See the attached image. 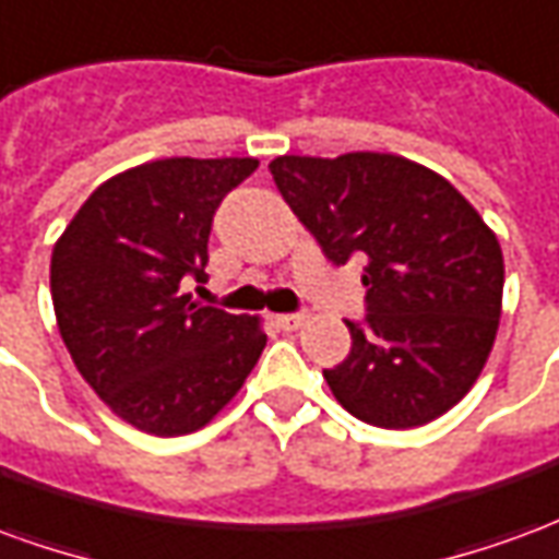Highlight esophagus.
I'll return each mask as SVG.
<instances>
[{
	"label": "esophagus",
	"instance_id": "obj_1",
	"mask_svg": "<svg viewBox=\"0 0 559 559\" xmlns=\"http://www.w3.org/2000/svg\"><path fill=\"white\" fill-rule=\"evenodd\" d=\"M275 320H278V326L284 332H296V329H302L308 323V314H278Z\"/></svg>",
	"mask_w": 559,
	"mask_h": 559
}]
</instances>
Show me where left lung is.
<instances>
[{"label":"left lung","mask_w":559,"mask_h":559,"mask_svg":"<svg viewBox=\"0 0 559 559\" xmlns=\"http://www.w3.org/2000/svg\"><path fill=\"white\" fill-rule=\"evenodd\" d=\"M281 197L332 263L368 260L365 326L350 356L323 371L332 395L377 428H419L467 395L503 314L497 233L455 185L389 152L281 155Z\"/></svg>","instance_id":"obj_1"}]
</instances>
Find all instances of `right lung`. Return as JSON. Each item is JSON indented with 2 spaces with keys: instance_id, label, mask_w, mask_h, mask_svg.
<instances>
[{
  "instance_id": "1",
  "label": "right lung",
  "mask_w": 559,
  "mask_h": 559,
  "mask_svg": "<svg viewBox=\"0 0 559 559\" xmlns=\"http://www.w3.org/2000/svg\"><path fill=\"white\" fill-rule=\"evenodd\" d=\"M257 158H160L110 176L50 257L59 335L80 377L128 425L200 431L242 389L266 347L260 317L203 308L212 215Z\"/></svg>"
}]
</instances>
